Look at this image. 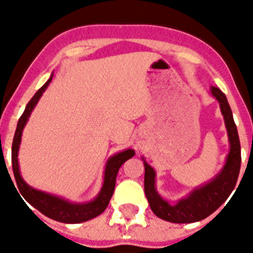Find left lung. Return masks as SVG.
<instances>
[{"mask_svg":"<svg viewBox=\"0 0 253 253\" xmlns=\"http://www.w3.org/2000/svg\"><path fill=\"white\" fill-rule=\"evenodd\" d=\"M211 94L220 104V109L224 116L225 127L228 131L230 150L221 171L203 185L197 186L186 197L179 199L173 205L163 199L156 188V171L148 165L144 157L145 175H144V190L150 209L154 215L162 220L176 224H188V222L201 221L209 217L211 213L229 198L234 190L241 169V143H239L238 131L233 120L230 105L228 99L220 88L211 87Z\"/></svg>","mask_w":253,"mask_h":253,"instance_id":"obj_1","label":"left lung"}]
</instances>
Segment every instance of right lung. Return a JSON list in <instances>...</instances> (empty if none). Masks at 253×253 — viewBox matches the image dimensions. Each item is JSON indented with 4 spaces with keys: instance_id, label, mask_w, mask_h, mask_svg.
Here are the masks:
<instances>
[{
    "instance_id": "1",
    "label": "right lung",
    "mask_w": 253,
    "mask_h": 253,
    "mask_svg": "<svg viewBox=\"0 0 253 253\" xmlns=\"http://www.w3.org/2000/svg\"><path fill=\"white\" fill-rule=\"evenodd\" d=\"M51 80H52V74H51V77L48 78L47 82L36 92L35 96L32 97L31 101L27 104L24 113L19 118L11 148L12 171H14L15 181H16V185H18L16 189H19V192L23 195V198L29 205L33 206L36 210H38L41 213L52 218V220L65 222V224H78V222L88 221L91 218L96 217L100 213H103L104 210L107 209L110 198L113 195L114 188H116V177L117 173H118V169H121V166L126 162L127 159L132 158L135 156V150L126 149L109 157V159L107 161V165H105V171H104L103 186H101L99 194L94 198V201H90V202L74 203L68 201V199L61 198L59 195L37 190V189L28 185L23 180L22 175H20V169H19V146H20V141H22L23 130H24L27 122H28L31 113L33 112L36 105H37L38 100L41 99L44 90L50 84Z\"/></svg>"
}]
</instances>
